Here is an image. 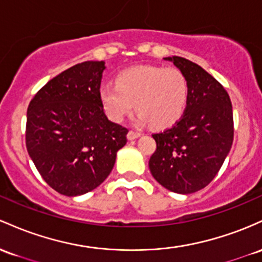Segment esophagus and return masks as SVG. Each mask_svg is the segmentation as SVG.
<instances>
[{"label":"esophagus","instance_id":"esophagus-1","mask_svg":"<svg viewBox=\"0 0 262 262\" xmlns=\"http://www.w3.org/2000/svg\"><path fill=\"white\" fill-rule=\"evenodd\" d=\"M141 136V134L140 132H137V131H128V134H127V139L128 140H135V139H137V137H140Z\"/></svg>","mask_w":262,"mask_h":262}]
</instances>
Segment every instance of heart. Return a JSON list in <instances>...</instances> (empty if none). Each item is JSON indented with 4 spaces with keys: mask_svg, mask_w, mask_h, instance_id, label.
I'll list each match as a JSON object with an SVG mask.
<instances>
[{
    "mask_svg": "<svg viewBox=\"0 0 262 262\" xmlns=\"http://www.w3.org/2000/svg\"><path fill=\"white\" fill-rule=\"evenodd\" d=\"M188 84L177 68L142 66L123 70L116 78V86L100 88V100L114 121H122L134 108L137 121L156 128L174 123L187 105Z\"/></svg>",
    "mask_w": 262,
    "mask_h": 262,
    "instance_id": "obj_1",
    "label": "heart"
}]
</instances>
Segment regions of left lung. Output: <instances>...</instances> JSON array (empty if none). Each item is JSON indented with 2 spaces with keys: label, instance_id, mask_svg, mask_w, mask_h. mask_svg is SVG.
<instances>
[{
  "label": "left lung",
  "instance_id": "obj_1",
  "mask_svg": "<svg viewBox=\"0 0 262 262\" xmlns=\"http://www.w3.org/2000/svg\"><path fill=\"white\" fill-rule=\"evenodd\" d=\"M188 84L187 106L172 127L154 134L149 170L161 186L179 194L207 187L222 168L234 140L233 106L226 90L202 67L167 57Z\"/></svg>",
  "mask_w": 262,
  "mask_h": 262
}]
</instances>
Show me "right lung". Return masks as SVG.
I'll use <instances>...</instances> for the list:
<instances>
[{
	"mask_svg": "<svg viewBox=\"0 0 262 262\" xmlns=\"http://www.w3.org/2000/svg\"><path fill=\"white\" fill-rule=\"evenodd\" d=\"M104 61H84L49 80L29 102L26 146L42 178L60 194L81 195L114 168L128 130L100 100Z\"/></svg>",
	"mask_w": 262,
	"mask_h": 262,
	"instance_id": "right-lung-1",
	"label": "right lung"
}]
</instances>
